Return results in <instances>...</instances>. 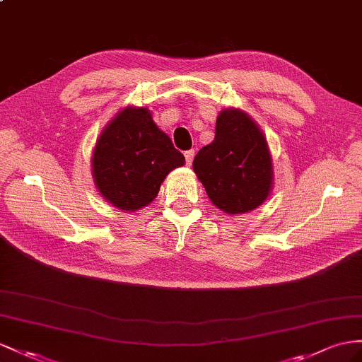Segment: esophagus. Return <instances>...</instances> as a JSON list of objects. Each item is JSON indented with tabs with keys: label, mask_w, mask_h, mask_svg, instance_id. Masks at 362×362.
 <instances>
[{
	"label": "esophagus",
	"mask_w": 362,
	"mask_h": 362,
	"mask_svg": "<svg viewBox=\"0 0 362 362\" xmlns=\"http://www.w3.org/2000/svg\"><path fill=\"white\" fill-rule=\"evenodd\" d=\"M185 159H187V163H188V165H191V163H192V159H194V150L185 151Z\"/></svg>",
	"instance_id": "34e87169"
}]
</instances>
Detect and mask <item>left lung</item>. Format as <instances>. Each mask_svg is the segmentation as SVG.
<instances>
[{"instance_id": "8db88e82", "label": "left lung", "mask_w": 362, "mask_h": 362, "mask_svg": "<svg viewBox=\"0 0 362 362\" xmlns=\"http://www.w3.org/2000/svg\"><path fill=\"white\" fill-rule=\"evenodd\" d=\"M192 170L212 205L229 216L258 208L271 196L274 165L266 136L243 110H221L216 137L194 157Z\"/></svg>"}]
</instances>
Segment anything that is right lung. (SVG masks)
Instances as JSON below:
<instances>
[{
  "mask_svg": "<svg viewBox=\"0 0 362 362\" xmlns=\"http://www.w3.org/2000/svg\"><path fill=\"white\" fill-rule=\"evenodd\" d=\"M183 165V154L156 125L151 111L134 105L120 110L104 127L91 156L100 197L124 212L150 205L166 175Z\"/></svg>",
  "mask_w": 362,
  "mask_h": 362,
  "instance_id": "right-lung-1",
  "label": "right lung"
}]
</instances>
